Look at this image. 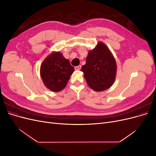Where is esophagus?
Returning <instances> with one entry per match:
<instances>
[{
    "label": "esophagus",
    "instance_id": "obj_1",
    "mask_svg": "<svg viewBox=\"0 0 156 156\" xmlns=\"http://www.w3.org/2000/svg\"><path fill=\"white\" fill-rule=\"evenodd\" d=\"M81 65H79V66H76L75 68V69L76 70H80L81 69Z\"/></svg>",
    "mask_w": 156,
    "mask_h": 156
}]
</instances>
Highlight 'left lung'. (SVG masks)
<instances>
[{"label": "left lung", "mask_w": 156, "mask_h": 156, "mask_svg": "<svg viewBox=\"0 0 156 156\" xmlns=\"http://www.w3.org/2000/svg\"><path fill=\"white\" fill-rule=\"evenodd\" d=\"M116 69V60L111 51L105 44L98 41L95 48L88 51L81 72L88 85L94 91L101 92L114 83Z\"/></svg>", "instance_id": "1"}]
</instances>
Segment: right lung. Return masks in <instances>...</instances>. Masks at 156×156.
Here are the masks:
<instances>
[{
	"label": "right lung",
	"instance_id": "add662e5",
	"mask_svg": "<svg viewBox=\"0 0 156 156\" xmlns=\"http://www.w3.org/2000/svg\"><path fill=\"white\" fill-rule=\"evenodd\" d=\"M74 68L69 60L59 51L50 53L41 63L40 75L45 86L50 90L58 92L67 85Z\"/></svg>",
	"mask_w": 156,
	"mask_h": 156
}]
</instances>
